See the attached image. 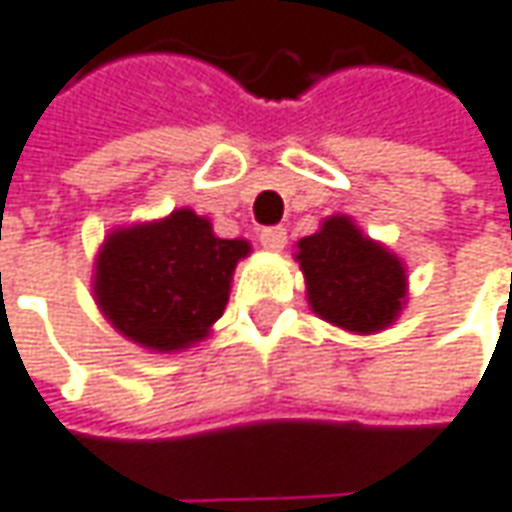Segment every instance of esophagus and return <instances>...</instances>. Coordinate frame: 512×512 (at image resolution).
Masks as SVG:
<instances>
[{"label": "esophagus", "mask_w": 512, "mask_h": 512, "mask_svg": "<svg viewBox=\"0 0 512 512\" xmlns=\"http://www.w3.org/2000/svg\"><path fill=\"white\" fill-rule=\"evenodd\" d=\"M260 246H263L266 252H283V246H286V229H280V226L263 229V232H260Z\"/></svg>", "instance_id": "34e87169"}]
</instances>
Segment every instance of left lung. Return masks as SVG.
I'll list each match as a JSON object with an SVG mask.
<instances>
[{
    "instance_id": "1",
    "label": "left lung",
    "mask_w": 512,
    "mask_h": 512,
    "mask_svg": "<svg viewBox=\"0 0 512 512\" xmlns=\"http://www.w3.org/2000/svg\"><path fill=\"white\" fill-rule=\"evenodd\" d=\"M295 260L309 309L352 335L384 332L407 306L404 260L361 232L349 214L326 217L318 232L298 240Z\"/></svg>"
}]
</instances>
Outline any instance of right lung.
<instances>
[{"label":"right lung","mask_w":512,"mask_h":512,"mask_svg":"<svg viewBox=\"0 0 512 512\" xmlns=\"http://www.w3.org/2000/svg\"><path fill=\"white\" fill-rule=\"evenodd\" d=\"M252 243L223 240L191 209L117 226L94 260V300L123 338L148 352H183L212 335L232 275Z\"/></svg>","instance_id":"right-lung-1"}]
</instances>
